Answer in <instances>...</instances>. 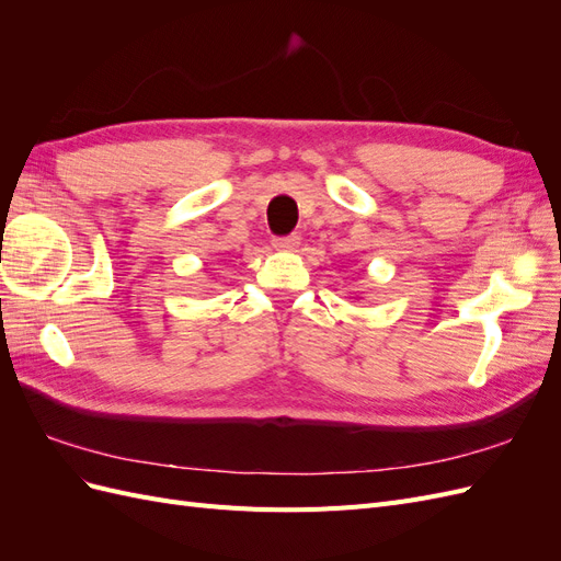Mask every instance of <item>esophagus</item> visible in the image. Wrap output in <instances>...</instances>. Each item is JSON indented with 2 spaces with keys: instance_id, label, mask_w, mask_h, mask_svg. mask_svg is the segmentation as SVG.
<instances>
[{
  "instance_id": "obj_1",
  "label": "esophagus",
  "mask_w": 561,
  "mask_h": 561,
  "mask_svg": "<svg viewBox=\"0 0 561 561\" xmlns=\"http://www.w3.org/2000/svg\"><path fill=\"white\" fill-rule=\"evenodd\" d=\"M297 245H299V236H297V233L280 236V239L274 241V248H276V250H297Z\"/></svg>"
}]
</instances>
